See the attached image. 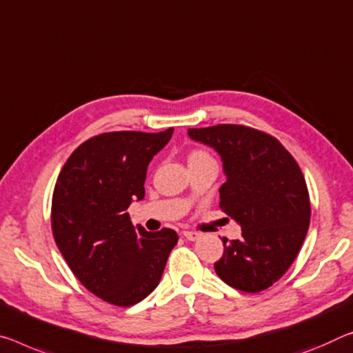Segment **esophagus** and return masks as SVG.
<instances>
[{
	"label": "esophagus",
	"mask_w": 353,
	"mask_h": 353,
	"mask_svg": "<svg viewBox=\"0 0 353 353\" xmlns=\"http://www.w3.org/2000/svg\"><path fill=\"white\" fill-rule=\"evenodd\" d=\"M182 236L185 237L187 240H192V242H194V240L199 239V234L198 232H193V231H183Z\"/></svg>",
	"instance_id": "esophagus-1"
}]
</instances>
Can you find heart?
Masks as SVG:
<instances>
[{
	"mask_svg": "<svg viewBox=\"0 0 353 353\" xmlns=\"http://www.w3.org/2000/svg\"><path fill=\"white\" fill-rule=\"evenodd\" d=\"M201 155H205V154H204V152H201V150H193V152L190 154L188 160H190V159H196V157H201Z\"/></svg>",
	"mask_w": 353,
	"mask_h": 353,
	"instance_id": "b5f03b06",
	"label": "heart"
}]
</instances>
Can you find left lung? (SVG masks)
Wrapping results in <instances>:
<instances>
[{
	"label": "left lung",
	"instance_id": "1",
	"mask_svg": "<svg viewBox=\"0 0 353 353\" xmlns=\"http://www.w3.org/2000/svg\"><path fill=\"white\" fill-rule=\"evenodd\" d=\"M188 137L221 157L220 207L242 228L239 240L223 239L216 275L243 292L270 288L292 265L310 228V194L299 163L276 138L251 127L188 128Z\"/></svg>",
	"mask_w": 353,
	"mask_h": 353
}]
</instances>
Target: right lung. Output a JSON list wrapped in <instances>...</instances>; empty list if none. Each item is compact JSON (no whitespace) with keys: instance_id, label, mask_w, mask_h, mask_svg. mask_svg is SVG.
Wrapping results in <instances>:
<instances>
[{"instance_id":"right-lung-1","label":"right lung","mask_w":353,"mask_h":353,"mask_svg":"<svg viewBox=\"0 0 353 353\" xmlns=\"http://www.w3.org/2000/svg\"><path fill=\"white\" fill-rule=\"evenodd\" d=\"M160 133L110 132L80 144L61 170L52 231L67 265L89 292L116 306L137 305L159 286L177 234L148 232L128 215L144 198L149 161L171 139Z\"/></svg>"}]
</instances>
